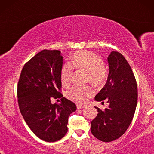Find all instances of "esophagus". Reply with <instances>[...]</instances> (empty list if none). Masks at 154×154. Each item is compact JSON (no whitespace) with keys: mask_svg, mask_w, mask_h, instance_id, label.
<instances>
[{"mask_svg":"<svg viewBox=\"0 0 154 154\" xmlns=\"http://www.w3.org/2000/svg\"><path fill=\"white\" fill-rule=\"evenodd\" d=\"M85 106H83V105H81V104H77V109H83Z\"/></svg>","mask_w":154,"mask_h":154,"instance_id":"1","label":"esophagus"}]
</instances>
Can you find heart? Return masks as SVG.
Wrapping results in <instances>:
<instances>
[{"label": "heart", "mask_w": 154, "mask_h": 154, "mask_svg": "<svg viewBox=\"0 0 154 154\" xmlns=\"http://www.w3.org/2000/svg\"><path fill=\"white\" fill-rule=\"evenodd\" d=\"M71 65L66 62L62 65L60 71V80L64 87H68L71 81L73 67L87 73V81L92 85H102L106 80L107 71L104 68L102 59L90 51L75 52L71 58ZM93 94V90L89 86L74 85L66 92L67 98L73 102L84 104Z\"/></svg>", "instance_id": "b5f03b06"}]
</instances>
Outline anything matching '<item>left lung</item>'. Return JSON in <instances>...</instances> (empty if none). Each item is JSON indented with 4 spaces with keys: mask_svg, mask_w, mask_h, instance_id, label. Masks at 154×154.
Wrapping results in <instances>:
<instances>
[{
    "mask_svg": "<svg viewBox=\"0 0 154 154\" xmlns=\"http://www.w3.org/2000/svg\"><path fill=\"white\" fill-rule=\"evenodd\" d=\"M109 73L104 87L94 100L109 108L98 113L91 122V132L99 140L109 142L125 133L133 119L137 103V86L132 69L123 54L113 51L108 58Z\"/></svg>",
    "mask_w": 154,
    "mask_h": 154,
    "instance_id": "left-lung-1",
    "label": "left lung"
}]
</instances>
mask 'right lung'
I'll return each instance as SVG.
<instances>
[{
  "label": "right lung",
  "instance_id": "1",
  "mask_svg": "<svg viewBox=\"0 0 154 154\" xmlns=\"http://www.w3.org/2000/svg\"><path fill=\"white\" fill-rule=\"evenodd\" d=\"M62 65L60 50H43L25 64L18 82L20 112L31 131L45 142L61 140L68 131L69 115L76 110L60 92ZM52 98H61V103L52 104Z\"/></svg>",
  "mask_w": 154,
  "mask_h": 154
}]
</instances>
